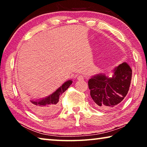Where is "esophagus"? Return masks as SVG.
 I'll use <instances>...</instances> for the list:
<instances>
[{
	"mask_svg": "<svg viewBox=\"0 0 147 147\" xmlns=\"http://www.w3.org/2000/svg\"><path fill=\"white\" fill-rule=\"evenodd\" d=\"M84 78V77L82 75H81V74H80V75L77 76V80H83Z\"/></svg>",
	"mask_w": 147,
	"mask_h": 147,
	"instance_id": "1",
	"label": "esophagus"
}]
</instances>
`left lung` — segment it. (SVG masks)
<instances>
[{"mask_svg": "<svg viewBox=\"0 0 147 147\" xmlns=\"http://www.w3.org/2000/svg\"><path fill=\"white\" fill-rule=\"evenodd\" d=\"M111 77L104 74L92 76L88 81L94 106L100 109L115 108L127 94L130 88L132 71L126 62L113 69Z\"/></svg>", "mask_w": 147, "mask_h": 147, "instance_id": "1", "label": "left lung"}]
</instances>
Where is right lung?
Returning <instances> with one entry per match:
<instances>
[{
    "mask_svg": "<svg viewBox=\"0 0 147 147\" xmlns=\"http://www.w3.org/2000/svg\"><path fill=\"white\" fill-rule=\"evenodd\" d=\"M72 83L73 82L69 80L46 98L37 100H30L28 102L30 108L36 114L41 116H51L56 113L59 109V96L68 89Z\"/></svg>",
    "mask_w": 147,
    "mask_h": 147,
    "instance_id": "1",
    "label": "right lung"
}]
</instances>
